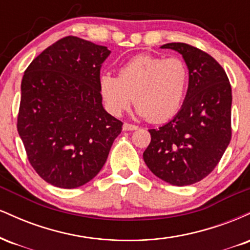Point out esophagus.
<instances>
[{"label": "esophagus", "mask_w": 250, "mask_h": 250, "mask_svg": "<svg viewBox=\"0 0 250 250\" xmlns=\"http://www.w3.org/2000/svg\"><path fill=\"white\" fill-rule=\"evenodd\" d=\"M122 128H123V130H125V131H128V130H136L137 125H131V123H127V122H125V125H123Z\"/></svg>", "instance_id": "1"}]
</instances>
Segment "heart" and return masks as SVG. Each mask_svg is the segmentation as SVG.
<instances>
[{"instance_id":"obj_1","label":"heart","mask_w":250,"mask_h":250,"mask_svg":"<svg viewBox=\"0 0 250 250\" xmlns=\"http://www.w3.org/2000/svg\"><path fill=\"white\" fill-rule=\"evenodd\" d=\"M188 85V65L176 56H135L120 69L119 77L110 74L100 77V91L109 113L121 115L134 99L137 113L151 123L176 115Z\"/></svg>"}]
</instances>
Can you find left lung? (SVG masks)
Returning <instances> with one entry per match:
<instances>
[{"instance_id":"obj_1","label":"left lung","mask_w":250,"mask_h":250,"mask_svg":"<svg viewBox=\"0 0 250 250\" xmlns=\"http://www.w3.org/2000/svg\"><path fill=\"white\" fill-rule=\"evenodd\" d=\"M161 48L179 51L189 69L182 108L173 120L149 129L151 141L143 160L157 177L174 186H189L208 176L231 139V87L220 63L187 43Z\"/></svg>"}]
</instances>
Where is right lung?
<instances>
[{
  "instance_id": "obj_1",
  "label": "right lung",
  "mask_w": 250,
  "mask_h": 250,
  "mask_svg": "<svg viewBox=\"0 0 250 250\" xmlns=\"http://www.w3.org/2000/svg\"><path fill=\"white\" fill-rule=\"evenodd\" d=\"M107 47L76 36L33 60L21 83L17 131L45 182L77 188L99 174L123 123L104 110L100 70Z\"/></svg>"
}]
</instances>
